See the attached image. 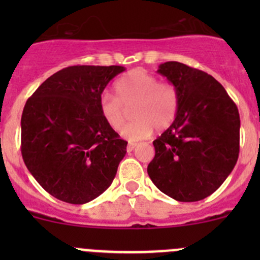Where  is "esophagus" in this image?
<instances>
[{
	"label": "esophagus",
	"instance_id": "34e87169",
	"mask_svg": "<svg viewBox=\"0 0 260 260\" xmlns=\"http://www.w3.org/2000/svg\"><path fill=\"white\" fill-rule=\"evenodd\" d=\"M136 146H137V145H136V143H128V146H127V151H128V152H132L133 149L136 148Z\"/></svg>",
	"mask_w": 260,
	"mask_h": 260
}]
</instances>
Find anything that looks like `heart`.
I'll list each match as a JSON object with an SVG mask.
<instances>
[{
	"mask_svg": "<svg viewBox=\"0 0 260 260\" xmlns=\"http://www.w3.org/2000/svg\"><path fill=\"white\" fill-rule=\"evenodd\" d=\"M115 98L103 95L99 112L107 124L119 131L127 120L125 109H132L136 119L120 135L131 142L145 140L153 129L165 131L174 123L180 104L179 90L172 83H159L143 69L131 70L114 84Z\"/></svg>",
	"mask_w": 260,
	"mask_h": 260,
	"instance_id": "heart-1",
	"label": "heart"
}]
</instances>
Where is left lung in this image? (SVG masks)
<instances>
[{"mask_svg": "<svg viewBox=\"0 0 260 260\" xmlns=\"http://www.w3.org/2000/svg\"><path fill=\"white\" fill-rule=\"evenodd\" d=\"M157 73L179 90L174 123L153 141L147 167L158 190L182 203L200 201L221 186L239 157L240 117L224 86L203 70L167 61Z\"/></svg>", "mask_w": 260, "mask_h": 260, "instance_id": "obj_1", "label": "left lung"}]
</instances>
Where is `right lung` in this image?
I'll list each match as a JSON object with an SVG mask.
<instances>
[{"instance_id": "obj_1", "label": "right lung", "mask_w": 260, "mask_h": 260, "mask_svg": "<svg viewBox=\"0 0 260 260\" xmlns=\"http://www.w3.org/2000/svg\"><path fill=\"white\" fill-rule=\"evenodd\" d=\"M124 67L75 65L48 78L21 117L23 162L50 195L89 203L113 182L127 142L99 112L102 93Z\"/></svg>"}]
</instances>
